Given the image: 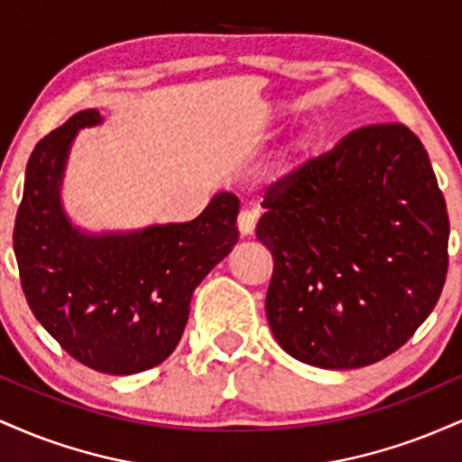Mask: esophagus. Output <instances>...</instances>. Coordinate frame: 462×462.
Listing matches in <instances>:
<instances>
[{"label":"esophagus","instance_id":"esophagus-1","mask_svg":"<svg viewBox=\"0 0 462 462\" xmlns=\"http://www.w3.org/2000/svg\"><path fill=\"white\" fill-rule=\"evenodd\" d=\"M256 219H258V213L254 208H243L241 213H238V232H241L243 236H249L254 232V227H256Z\"/></svg>","mask_w":462,"mask_h":462}]
</instances>
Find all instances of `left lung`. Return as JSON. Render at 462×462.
Instances as JSON below:
<instances>
[{"label": "left lung", "mask_w": 462, "mask_h": 462, "mask_svg": "<svg viewBox=\"0 0 462 462\" xmlns=\"http://www.w3.org/2000/svg\"><path fill=\"white\" fill-rule=\"evenodd\" d=\"M273 256L267 319L284 352L358 369L400 349L439 301L449 219L430 158L404 124L365 125L264 193Z\"/></svg>", "instance_id": "obj_1"}]
</instances>
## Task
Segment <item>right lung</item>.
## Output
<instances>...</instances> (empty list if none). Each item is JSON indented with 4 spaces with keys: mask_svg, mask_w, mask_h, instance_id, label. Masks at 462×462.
<instances>
[{
    "mask_svg": "<svg viewBox=\"0 0 462 462\" xmlns=\"http://www.w3.org/2000/svg\"><path fill=\"white\" fill-rule=\"evenodd\" d=\"M102 124L79 110L36 143L14 219V256L25 300L69 356L130 375L178 346L195 286L238 241V198L219 193L187 224L125 235H87L60 206V182L78 130Z\"/></svg>",
    "mask_w": 462,
    "mask_h": 462,
    "instance_id": "right-lung-1",
    "label": "right lung"
}]
</instances>
